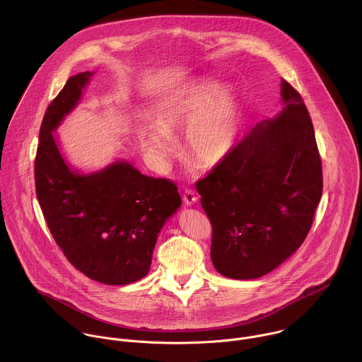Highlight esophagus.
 Returning a JSON list of instances; mask_svg holds the SVG:
<instances>
[{"instance_id": "34e87169", "label": "esophagus", "mask_w": 362, "mask_h": 362, "mask_svg": "<svg viewBox=\"0 0 362 362\" xmlns=\"http://www.w3.org/2000/svg\"><path fill=\"white\" fill-rule=\"evenodd\" d=\"M196 200H197L196 192H193L192 189H186V190L183 192V202H185V204L190 206V204H193Z\"/></svg>"}]
</instances>
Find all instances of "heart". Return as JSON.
I'll use <instances>...</instances> for the list:
<instances>
[{
	"label": "heart",
	"instance_id": "heart-1",
	"mask_svg": "<svg viewBox=\"0 0 362 362\" xmlns=\"http://www.w3.org/2000/svg\"><path fill=\"white\" fill-rule=\"evenodd\" d=\"M156 124L137 127L143 150L159 165L177 148L173 132L187 124L186 147L199 165H215L232 150L239 127L240 109L232 90L214 78H202L168 98L154 113Z\"/></svg>",
	"mask_w": 362,
	"mask_h": 362
}]
</instances>
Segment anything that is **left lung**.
Returning a JSON list of instances; mask_svg holds the SVG:
<instances>
[{
    "instance_id": "left-lung-1",
    "label": "left lung",
    "mask_w": 362,
    "mask_h": 362,
    "mask_svg": "<svg viewBox=\"0 0 362 362\" xmlns=\"http://www.w3.org/2000/svg\"><path fill=\"white\" fill-rule=\"evenodd\" d=\"M284 109L256 124L196 189L212 223L215 269L256 279L302 245L322 196V163L300 94L282 78Z\"/></svg>"
}]
</instances>
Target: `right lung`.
Segmentation results:
<instances>
[{
    "instance_id": "obj_1",
    "label": "right lung",
    "mask_w": 362,
    "mask_h": 362,
    "mask_svg": "<svg viewBox=\"0 0 362 362\" xmlns=\"http://www.w3.org/2000/svg\"><path fill=\"white\" fill-rule=\"evenodd\" d=\"M91 71L71 76L49 103L40 127L34 176L47 226L70 264L93 281L127 285L147 275L158 235L180 208L177 186L116 162L74 172L53 132L76 106Z\"/></svg>"
}]
</instances>
